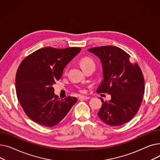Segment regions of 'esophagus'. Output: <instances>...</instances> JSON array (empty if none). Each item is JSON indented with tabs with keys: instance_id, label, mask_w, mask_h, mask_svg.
Wrapping results in <instances>:
<instances>
[{
	"instance_id": "obj_1",
	"label": "esophagus",
	"mask_w": 160,
	"mask_h": 160,
	"mask_svg": "<svg viewBox=\"0 0 160 160\" xmlns=\"http://www.w3.org/2000/svg\"><path fill=\"white\" fill-rule=\"evenodd\" d=\"M90 99V97L88 96H81L79 97V99L80 100H83V99Z\"/></svg>"
}]
</instances>
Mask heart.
I'll return each instance as SVG.
<instances>
[{"label": "heart", "mask_w": 160, "mask_h": 160, "mask_svg": "<svg viewBox=\"0 0 160 160\" xmlns=\"http://www.w3.org/2000/svg\"><path fill=\"white\" fill-rule=\"evenodd\" d=\"M80 64H81V68L83 69L84 68L88 67V66H90V65L94 64V63H93V61L91 59H90L88 58H83L82 59H81V61L80 62Z\"/></svg>", "instance_id": "b5f03b06"}]
</instances>
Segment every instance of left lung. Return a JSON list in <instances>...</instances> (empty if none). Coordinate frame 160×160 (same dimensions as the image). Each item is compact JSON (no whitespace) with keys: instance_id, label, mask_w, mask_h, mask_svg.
Listing matches in <instances>:
<instances>
[{"instance_id":"left-lung-1","label":"left lung","mask_w":160,"mask_h":160,"mask_svg":"<svg viewBox=\"0 0 160 160\" xmlns=\"http://www.w3.org/2000/svg\"><path fill=\"white\" fill-rule=\"evenodd\" d=\"M88 51L97 56L102 65L103 79L97 92L111 96L107 101L101 98L102 104L98 115L108 125H123L134 117L143 100L145 81L142 70L118 47H94Z\"/></svg>"}]
</instances>
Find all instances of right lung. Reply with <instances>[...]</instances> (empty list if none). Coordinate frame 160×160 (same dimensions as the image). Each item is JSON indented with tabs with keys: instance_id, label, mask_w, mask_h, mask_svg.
Segmentation results:
<instances>
[{
	"instance_id": "1",
	"label": "right lung",
	"mask_w": 160,
	"mask_h": 160,
	"mask_svg": "<svg viewBox=\"0 0 160 160\" xmlns=\"http://www.w3.org/2000/svg\"><path fill=\"white\" fill-rule=\"evenodd\" d=\"M81 50L78 47H45L22 61L16 74L15 88L18 100L28 118L52 127L67 115L78 99L68 96L60 99L55 95L53 85L61 78L66 66Z\"/></svg>"
}]
</instances>
